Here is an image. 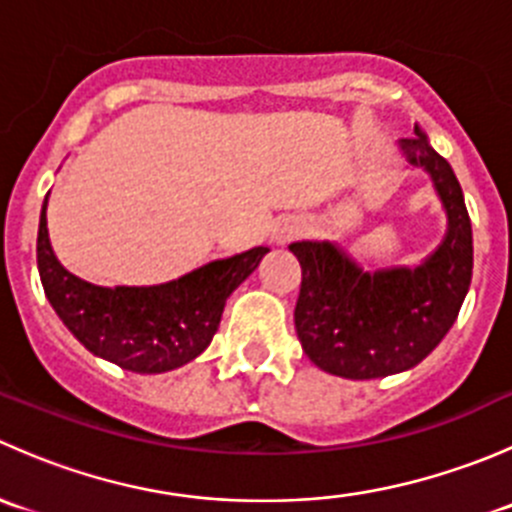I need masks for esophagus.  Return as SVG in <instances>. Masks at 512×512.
<instances>
[{
    "label": "esophagus",
    "mask_w": 512,
    "mask_h": 512,
    "mask_svg": "<svg viewBox=\"0 0 512 512\" xmlns=\"http://www.w3.org/2000/svg\"><path fill=\"white\" fill-rule=\"evenodd\" d=\"M299 230H302L299 218H280L275 223V227H272V240L287 242V240H292L294 235H299Z\"/></svg>",
    "instance_id": "34e87169"
}]
</instances>
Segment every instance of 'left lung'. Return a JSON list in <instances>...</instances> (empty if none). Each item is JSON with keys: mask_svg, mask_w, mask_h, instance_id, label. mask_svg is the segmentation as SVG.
I'll return each mask as SVG.
<instances>
[{"mask_svg": "<svg viewBox=\"0 0 512 512\" xmlns=\"http://www.w3.org/2000/svg\"><path fill=\"white\" fill-rule=\"evenodd\" d=\"M406 158L431 173L448 232L416 270L364 272L332 242H292L302 267L294 329L304 354L334 376L381 379L426 359L456 322L473 275V232L451 163L416 128Z\"/></svg>", "mask_w": 512, "mask_h": 512, "instance_id": "1", "label": "left lung"}]
</instances>
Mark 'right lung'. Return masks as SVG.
I'll list each match as a JSON object with an SVG mask.
<instances>
[{
	"label": "right lung",
	"instance_id": "1",
	"mask_svg": "<svg viewBox=\"0 0 512 512\" xmlns=\"http://www.w3.org/2000/svg\"><path fill=\"white\" fill-rule=\"evenodd\" d=\"M270 252L252 247L215 260L158 287H96L56 260L46 230V198L36 237V262L51 302L69 332L101 359L136 374L178 369L203 354L218 332L227 297Z\"/></svg>",
	"mask_w": 512,
	"mask_h": 512
}]
</instances>
